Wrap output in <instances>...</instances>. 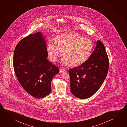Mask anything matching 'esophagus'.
<instances>
[{
	"mask_svg": "<svg viewBox=\"0 0 127 127\" xmlns=\"http://www.w3.org/2000/svg\"><path fill=\"white\" fill-rule=\"evenodd\" d=\"M64 71H65V69H62V68L60 69V73H63V72H64Z\"/></svg>",
	"mask_w": 127,
	"mask_h": 127,
	"instance_id": "esophagus-1",
	"label": "esophagus"
}]
</instances>
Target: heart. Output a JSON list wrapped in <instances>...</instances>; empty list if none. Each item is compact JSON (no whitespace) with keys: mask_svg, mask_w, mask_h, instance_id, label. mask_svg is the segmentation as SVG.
<instances>
[{"mask_svg":"<svg viewBox=\"0 0 127 127\" xmlns=\"http://www.w3.org/2000/svg\"><path fill=\"white\" fill-rule=\"evenodd\" d=\"M93 44L89 38L78 34H69L59 36L55 41H49L47 51L52 61L55 62L62 54L64 57L62 64L76 66L83 64L91 55Z\"/></svg>","mask_w":127,"mask_h":127,"instance_id":"1","label":"heart"}]
</instances>
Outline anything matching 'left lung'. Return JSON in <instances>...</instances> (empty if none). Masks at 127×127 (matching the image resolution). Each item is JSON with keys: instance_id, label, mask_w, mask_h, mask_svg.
<instances>
[{"instance_id": "1", "label": "left lung", "mask_w": 127, "mask_h": 127, "mask_svg": "<svg viewBox=\"0 0 127 127\" xmlns=\"http://www.w3.org/2000/svg\"><path fill=\"white\" fill-rule=\"evenodd\" d=\"M109 68V59L102 42L97 41L95 49L89 59L79 66L69 70L70 91L81 99L95 93L104 82Z\"/></svg>"}]
</instances>
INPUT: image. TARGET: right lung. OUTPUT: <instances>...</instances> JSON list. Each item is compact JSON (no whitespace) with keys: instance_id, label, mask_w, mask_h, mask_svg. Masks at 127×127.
Listing matches in <instances>:
<instances>
[{"instance_id":"add662e5","label":"right lung","mask_w":127,"mask_h":127,"mask_svg":"<svg viewBox=\"0 0 127 127\" xmlns=\"http://www.w3.org/2000/svg\"><path fill=\"white\" fill-rule=\"evenodd\" d=\"M47 57L46 43L40 32L23 38L14 52L13 67L17 80L34 98H44L50 94L52 80L59 72Z\"/></svg>"}]
</instances>
